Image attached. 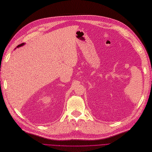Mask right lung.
Here are the masks:
<instances>
[{
  "label": "right lung",
  "instance_id": "add662e5",
  "mask_svg": "<svg viewBox=\"0 0 152 152\" xmlns=\"http://www.w3.org/2000/svg\"><path fill=\"white\" fill-rule=\"evenodd\" d=\"M23 45H24V44H23V43H22V44H20V45H18V46H17V48H18V47H20V46H22Z\"/></svg>",
  "mask_w": 152,
  "mask_h": 152
}]
</instances>
